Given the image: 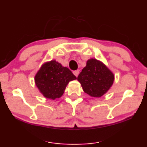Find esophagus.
Instances as JSON below:
<instances>
[{"label": "esophagus", "mask_w": 147, "mask_h": 147, "mask_svg": "<svg viewBox=\"0 0 147 147\" xmlns=\"http://www.w3.org/2000/svg\"><path fill=\"white\" fill-rule=\"evenodd\" d=\"M73 74L76 76V77H77L78 74H79V71H78V70H76V71H73Z\"/></svg>", "instance_id": "1"}]
</instances>
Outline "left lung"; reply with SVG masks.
I'll list each match as a JSON object with an SVG mask.
<instances>
[{"label": "left lung", "mask_w": 147, "mask_h": 147, "mask_svg": "<svg viewBox=\"0 0 147 147\" xmlns=\"http://www.w3.org/2000/svg\"><path fill=\"white\" fill-rule=\"evenodd\" d=\"M77 79L86 93L93 97H100L112 86L114 75L101 62L92 59L87 61Z\"/></svg>", "instance_id": "1"}]
</instances>
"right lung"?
Segmentation results:
<instances>
[{
  "label": "right lung",
  "mask_w": 147,
  "mask_h": 147,
  "mask_svg": "<svg viewBox=\"0 0 147 147\" xmlns=\"http://www.w3.org/2000/svg\"><path fill=\"white\" fill-rule=\"evenodd\" d=\"M76 77L67 67L55 61L42 66L35 76V83L46 98L55 99L63 94L66 86Z\"/></svg>",
  "instance_id": "1"
}]
</instances>
